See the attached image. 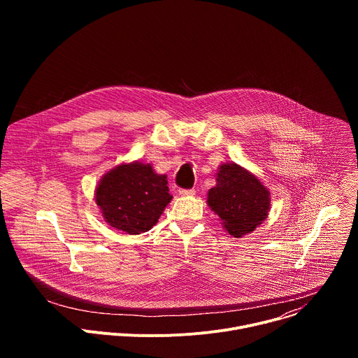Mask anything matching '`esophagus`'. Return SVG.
Listing matches in <instances>:
<instances>
[{"mask_svg": "<svg viewBox=\"0 0 358 358\" xmlns=\"http://www.w3.org/2000/svg\"><path fill=\"white\" fill-rule=\"evenodd\" d=\"M178 192H180V195H194L195 189L194 188H180Z\"/></svg>", "mask_w": 358, "mask_h": 358, "instance_id": "34e87169", "label": "esophagus"}]
</instances>
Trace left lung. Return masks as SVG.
<instances>
[{
	"mask_svg": "<svg viewBox=\"0 0 358 358\" xmlns=\"http://www.w3.org/2000/svg\"><path fill=\"white\" fill-rule=\"evenodd\" d=\"M217 180L208 191V206L229 235L249 234L268 217L269 192L250 173L236 164H222Z\"/></svg>",
	"mask_w": 358,
	"mask_h": 358,
	"instance_id": "left-lung-1",
	"label": "left lung"
}]
</instances>
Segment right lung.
I'll use <instances>...</instances> for the list:
<instances>
[{"label":"right lung","instance_id":"right-lung-1","mask_svg":"<svg viewBox=\"0 0 358 358\" xmlns=\"http://www.w3.org/2000/svg\"><path fill=\"white\" fill-rule=\"evenodd\" d=\"M171 198L166 176L141 163L113 169L96 189V202L106 222L130 235L151 229Z\"/></svg>","mask_w":358,"mask_h":358}]
</instances>
